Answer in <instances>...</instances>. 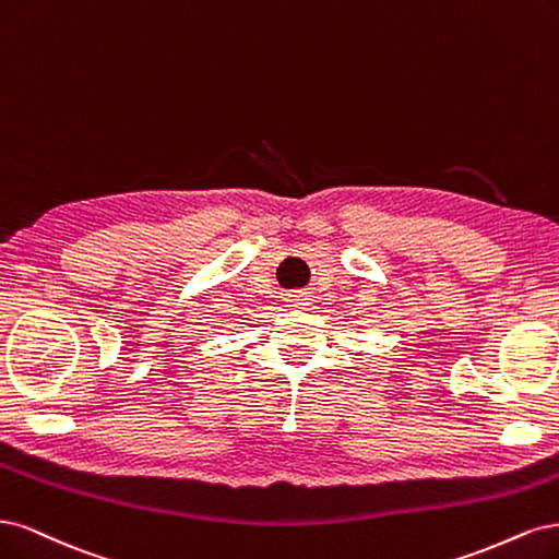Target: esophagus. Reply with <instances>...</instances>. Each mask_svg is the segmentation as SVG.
Segmentation results:
<instances>
[{
    "instance_id": "34e87169",
    "label": "esophagus",
    "mask_w": 559,
    "mask_h": 559,
    "mask_svg": "<svg viewBox=\"0 0 559 559\" xmlns=\"http://www.w3.org/2000/svg\"><path fill=\"white\" fill-rule=\"evenodd\" d=\"M293 306H306V304H309V297H306V295H293Z\"/></svg>"
}]
</instances>
